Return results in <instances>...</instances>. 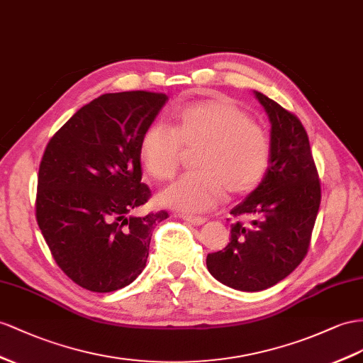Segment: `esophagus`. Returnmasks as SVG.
<instances>
[{
  "instance_id": "esophagus-1",
  "label": "esophagus",
  "mask_w": 363,
  "mask_h": 363,
  "mask_svg": "<svg viewBox=\"0 0 363 363\" xmlns=\"http://www.w3.org/2000/svg\"><path fill=\"white\" fill-rule=\"evenodd\" d=\"M179 218H182L185 222H189V224H191V225H202L203 222L207 220L206 218H202V216H189V215H182Z\"/></svg>"
}]
</instances>
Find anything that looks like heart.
Instances as JSON below:
<instances>
[{"label": "heart", "mask_w": 363, "mask_h": 363, "mask_svg": "<svg viewBox=\"0 0 363 363\" xmlns=\"http://www.w3.org/2000/svg\"><path fill=\"white\" fill-rule=\"evenodd\" d=\"M196 172L182 176L160 194L164 206L185 213L207 211L225 191L242 196L262 182L270 165L272 143L265 130L227 96L191 102L173 113V127L148 124L139 139V160L153 179H172L184 150Z\"/></svg>", "instance_id": "b5f03b06"}]
</instances>
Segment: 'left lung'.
I'll use <instances>...</instances> for the list:
<instances>
[{"mask_svg": "<svg viewBox=\"0 0 363 363\" xmlns=\"http://www.w3.org/2000/svg\"><path fill=\"white\" fill-rule=\"evenodd\" d=\"M272 123L270 165L257 189L230 211L228 245L207 256L219 282L261 291L281 282L306 256L320 206V181L305 128L293 111L255 91ZM257 219L245 226L238 218Z\"/></svg>", "mask_w": 363, "mask_h": 363, "instance_id": "1", "label": "left lung"}]
</instances>
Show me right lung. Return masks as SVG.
<instances>
[{
	"mask_svg": "<svg viewBox=\"0 0 363 363\" xmlns=\"http://www.w3.org/2000/svg\"><path fill=\"white\" fill-rule=\"evenodd\" d=\"M169 96L106 93L81 107L45 147L35 213L61 270L95 293L132 284L145 268L153 228L169 213L132 211L150 199L139 139Z\"/></svg>",
	"mask_w": 363,
	"mask_h": 363,
	"instance_id": "1",
	"label": "right lung"
}]
</instances>
